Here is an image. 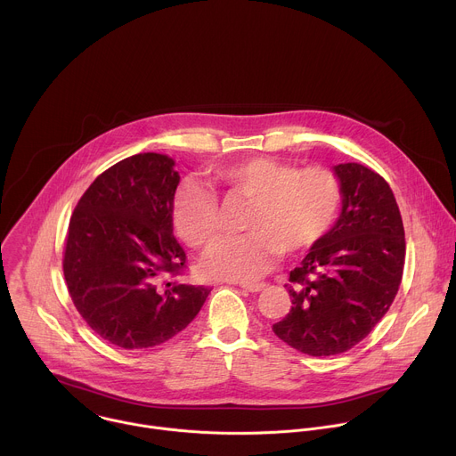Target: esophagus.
Returning a JSON list of instances; mask_svg holds the SVG:
<instances>
[{"mask_svg": "<svg viewBox=\"0 0 456 456\" xmlns=\"http://www.w3.org/2000/svg\"><path fill=\"white\" fill-rule=\"evenodd\" d=\"M241 289H245L248 292H262L267 289V283H243Z\"/></svg>", "mask_w": 456, "mask_h": 456, "instance_id": "obj_1", "label": "esophagus"}]
</instances>
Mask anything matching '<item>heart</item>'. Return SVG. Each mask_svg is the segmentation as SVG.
Wrapping results in <instances>:
<instances>
[{
    "instance_id": "1",
    "label": "heart",
    "mask_w": 456,
    "mask_h": 456,
    "mask_svg": "<svg viewBox=\"0 0 456 456\" xmlns=\"http://www.w3.org/2000/svg\"><path fill=\"white\" fill-rule=\"evenodd\" d=\"M209 178L224 199L248 202L240 224L245 234L218 243L206 256V271L222 280L254 281L280 252L312 248L330 232L343 206L338 175L321 166L297 169L278 159L250 157L215 167ZM171 220L183 243L206 250L220 236L218 199L187 180L175 192Z\"/></svg>"
}]
</instances>
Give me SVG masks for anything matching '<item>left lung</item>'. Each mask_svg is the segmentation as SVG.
<instances>
[{
	"instance_id": "obj_1",
	"label": "left lung",
	"mask_w": 456,
	"mask_h": 456,
	"mask_svg": "<svg viewBox=\"0 0 456 456\" xmlns=\"http://www.w3.org/2000/svg\"><path fill=\"white\" fill-rule=\"evenodd\" d=\"M343 209L290 271V312L274 334L301 354L329 357L362 341L392 306L403 280L406 240L387 182L355 162L334 167Z\"/></svg>"
}]
</instances>
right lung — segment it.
<instances>
[{"label": "right lung", "mask_w": 456, "mask_h": 456, "mask_svg": "<svg viewBox=\"0 0 456 456\" xmlns=\"http://www.w3.org/2000/svg\"><path fill=\"white\" fill-rule=\"evenodd\" d=\"M160 153L127 157L77 202L62 256L70 297L104 341L124 350L162 345L197 317L211 289L169 281L185 269L173 236L178 171Z\"/></svg>", "instance_id": "obj_1"}]
</instances>
